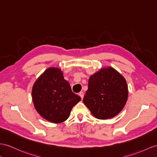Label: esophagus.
<instances>
[{
    "instance_id": "1",
    "label": "esophagus",
    "mask_w": 157,
    "mask_h": 157,
    "mask_svg": "<svg viewBox=\"0 0 157 157\" xmlns=\"http://www.w3.org/2000/svg\"><path fill=\"white\" fill-rule=\"evenodd\" d=\"M79 96L81 97L82 99L83 98V97H84V93H83V92H80V93H79Z\"/></svg>"
}]
</instances>
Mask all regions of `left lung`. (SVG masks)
Segmentation results:
<instances>
[{"label": "left lung", "mask_w": 157, "mask_h": 157, "mask_svg": "<svg viewBox=\"0 0 157 157\" xmlns=\"http://www.w3.org/2000/svg\"><path fill=\"white\" fill-rule=\"evenodd\" d=\"M128 98L127 82L112 67L102 68L90 76L83 102L98 119L115 117Z\"/></svg>", "instance_id": "8db88e82"}]
</instances>
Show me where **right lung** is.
I'll return each instance as SVG.
<instances>
[{"instance_id":"right-lung-1","label":"right lung","mask_w":157,"mask_h":157,"mask_svg":"<svg viewBox=\"0 0 157 157\" xmlns=\"http://www.w3.org/2000/svg\"><path fill=\"white\" fill-rule=\"evenodd\" d=\"M33 101L40 115L60 123L69 117L72 107L81 100L72 91L59 68H49L37 79L32 90Z\"/></svg>"}]
</instances>
